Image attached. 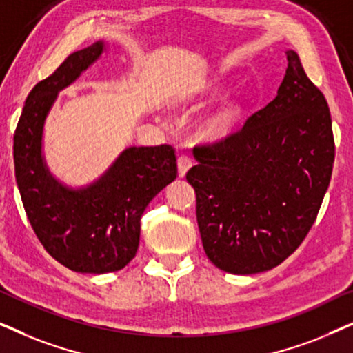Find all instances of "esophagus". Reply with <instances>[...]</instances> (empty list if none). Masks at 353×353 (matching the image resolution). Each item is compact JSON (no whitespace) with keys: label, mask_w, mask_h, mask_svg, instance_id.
I'll use <instances>...</instances> for the list:
<instances>
[{"label":"esophagus","mask_w":353,"mask_h":353,"mask_svg":"<svg viewBox=\"0 0 353 353\" xmlns=\"http://www.w3.org/2000/svg\"><path fill=\"white\" fill-rule=\"evenodd\" d=\"M191 165H192V159L190 154H181V156L178 157V173H180V176H185Z\"/></svg>","instance_id":"obj_1"}]
</instances>
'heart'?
Returning <instances> with one entry per match:
<instances>
[{
	"label": "heart",
	"instance_id": "b5f03b06",
	"mask_svg": "<svg viewBox=\"0 0 353 353\" xmlns=\"http://www.w3.org/2000/svg\"><path fill=\"white\" fill-rule=\"evenodd\" d=\"M239 115V108L233 103L221 105L220 109H216L214 114L210 115L205 125V133L210 138H220L225 137L226 133L231 132V128L234 127L236 120Z\"/></svg>",
	"mask_w": 353,
	"mask_h": 353
}]
</instances>
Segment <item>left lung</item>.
I'll return each mask as SVG.
<instances>
[{"label":"left lung","mask_w":353,"mask_h":353,"mask_svg":"<svg viewBox=\"0 0 353 353\" xmlns=\"http://www.w3.org/2000/svg\"><path fill=\"white\" fill-rule=\"evenodd\" d=\"M276 98L236 132L197 144L186 173L205 255L234 274L267 272L305 239L331 181L334 137L325 96L296 51Z\"/></svg>","instance_id":"1"}]
</instances>
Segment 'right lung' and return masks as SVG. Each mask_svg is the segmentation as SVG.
Masks as SVG:
<instances>
[{
	"label": "right lung",
	"instance_id": "right-lung-1",
	"mask_svg": "<svg viewBox=\"0 0 353 353\" xmlns=\"http://www.w3.org/2000/svg\"><path fill=\"white\" fill-rule=\"evenodd\" d=\"M103 41L72 52L27 96L14 132V172L22 204L46 252L72 272L109 273L132 262L139 223L152 197L176 178L170 144L128 148L86 190L59 185L41 159V133L57 93L103 52Z\"/></svg>",
	"mask_w": 353,
	"mask_h": 353
}]
</instances>
